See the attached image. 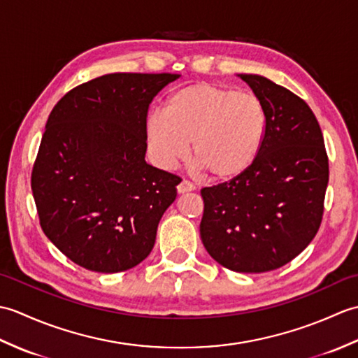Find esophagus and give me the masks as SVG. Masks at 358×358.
Returning a JSON list of instances; mask_svg holds the SVG:
<instances>
[{
  "label": "esophagus",
  "instance_id": "esophagus-1",
  "mask_svg": "<svg viewBox=\"0 0 358 358\" xmlns=\"http://www.w3.org/2000/svg\"><path fill=\"white\" fill-rule=\"evenodd\" d=\"M194 189H195V186L189 180H181L180 185L177 186L178 194H185V192H189V191H194Z\"/></svg>",
  "mask_w": 358,
  "mask_h": 358
}]
</instances>
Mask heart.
Returning a JSON list of instances; mask_svg holds the SVG:
<instances>
[{"label": "heart", "instance_id": "1", "mask_svg": "<svg viewBox=\"0 0 358 358\" xmlns=\"http://www.w3.org/2000/svg\"><path fill=\"white\" fill-rule=\"evenodd\" d=\"M260 98L212 83H192L166 100L164 113H150L146 138L152 158L175 166L187 154L195 169L214 181L241 177L257 162L268 131Z\"/></svg>", "mask_w": 358, "mask_h": 358}]
</instances>
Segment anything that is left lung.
Returning a JSON list of instances; mask_svg holds the SVG:
<instances>
[{
  "mask_svg": "<svg viewBox=\"0 0 358 358\" xmlns=\"http://www.w3.org/2000/svg\"><path fill=\"white\" fill-rule=\"evenodd\" d=\"M268 110L257 162L241 177L203 187L200 235L209 255L235 272H269L309 245L322 224L329 162L305 100L260 77L240 75Z\"/></svg>",
  "mask_w": 358,
  "mask_h": 358,
  "instance_id": "left-lung-1",
  "label": "left lung"
}]
</instances>
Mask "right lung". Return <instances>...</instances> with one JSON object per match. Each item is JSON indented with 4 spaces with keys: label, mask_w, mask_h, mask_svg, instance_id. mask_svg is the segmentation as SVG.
<instances>
[{
    "label": "right lung",
    "mask_w": 358,
    "mask_h": 358,
    "mask_svg": "<svg viewBox=\"0 0 358 358\" xmlns=\"http://www.w3.org/2000/svg\"><path fill=\"white\" fill-rule=\"evenodd\" d=\"M177 73H109L69 90L45 123L32 192L48 238L94 272L134 268L155 245L180 177L150 166L149 104Z\"/></svg>",
    "instance_id": "1"
}]
</instances>
